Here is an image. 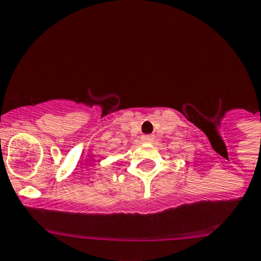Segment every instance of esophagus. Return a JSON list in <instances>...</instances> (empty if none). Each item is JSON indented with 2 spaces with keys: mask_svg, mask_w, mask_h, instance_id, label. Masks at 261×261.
Wrapping results in <instances>:
<instances>
[{
  "mask_svg": "<svg viewBox=\"0 0 261 261\" xmlns=\"http://www.w3.org/2000/svg\"><path fill=\"white\" fill-rule=\"evenodd\" d=\"M153 139H154V138H153L152 135H144V136H142V140H143V142H145V143L152 142Z\"/></svg>",
  "mask_w": 261,
  "mask_h": 261,
  "instance_id": "obj_1",
  "label": "esophagus"
}]
</instances>
